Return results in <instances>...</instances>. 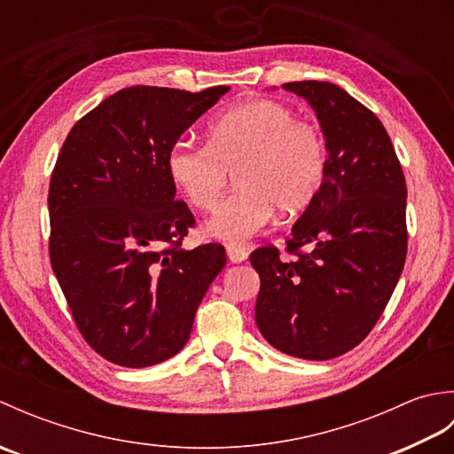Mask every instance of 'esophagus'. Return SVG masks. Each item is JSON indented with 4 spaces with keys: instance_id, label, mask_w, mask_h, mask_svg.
I'll return each mask as SVG.
<instances>
[{
    "instance_id": "obj_1",
    "label": "esophagus",
    "mask_w": 454,
    "mask_h": 454,
    "mask_svg": "<svg viewBox=\"0 0 454 454\" xmlns=\"http://www.w3.org/2000/svg\"><path fill=\"white\" fill-rule=\"evenodd\" d=\"M226 254H228V259L232 263H242L247 259V249L244 247H238V246H228L226 247Z\"/></svg>"
}]
</instances>
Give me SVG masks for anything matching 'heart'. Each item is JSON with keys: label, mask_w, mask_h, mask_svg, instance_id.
<instances>
[{"label": "heart", "mask_w": 454, "mask_h": 454, "mask_svg": "<svg viewBox=\"0 0 454 454\" xmlns=\"http://www.w3.org/2000/svg\"><path fill=\"white\" fill-rule=\"evenodd\" d=\"M325 169L320 124L271 99L224 111L210 122L207 142L179 138L168 153L171 181L199 210L216 207L234 171L238 189L205 226L210 238L228 244L262 232L275 210L302 212L320 192Z\"/></svg>", "instance_id": "heart-1"}]
</instances>
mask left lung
<instances>
[{
  "label": "left lung",
  "mask_w": 454,
  "mask_h": 454,
  "mask_svg": "<svg viewBox=\"0 0 454 454\" xmlns=\"http://www.w3.org/2000/svg\"><path fill=\"white\" fill-rule=\"evenodd\" d=\"M317 114L327 144L322 189L296 220L283 259L249 255L262 278L259 332L275 349L327 361L359 345L379 322L408 254L406 177L379 117L330 82H291ZM309 252L304 253L303 247Z\"/></svg>",
  "instance_id": "obj_1"
}]
</instances>
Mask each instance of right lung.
I'll return each mask as SVG.
<instances>
[{
  "label": "right lung",
  "instance_id": "add662e5",
  "mask_svg": "<svg viewBox=\"0 0 454 454\" xmlns=\"http://www.w3.org/2000/svg\"><path fill=\"white\" fill-rule=\"evenodd\" d=\"M226 85L191 93L134 85L74 124L48 187L52 271L83 340L142 369L177 355L226 249H183L195 216L176 200L169 148Z\"/></svg>",
  "mask_w": 454,
  "mask_h": 454
}]
</instances>
